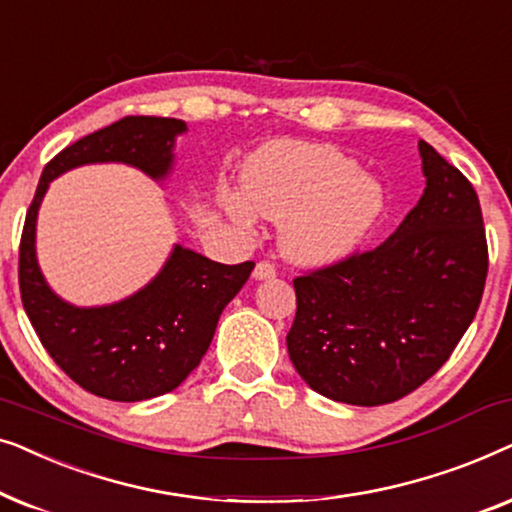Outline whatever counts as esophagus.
<instances>
[{"label":"esophagus","mask_w":512,"mask_h":512,"mask_svg":"<svg viewBox=\"0 0 512 512\" xmlns=\"http://www.w3.org/2000/svg\"><path fill=\"white\" fill-rule=\"evenodd\" d=\"M275 275H277V270H275V265H272V263H268V261L256 263V268H254L256 282H263V279H272Z\"/></svg>","instance_id":"34e87169"}]
</instances>
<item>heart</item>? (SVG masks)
<instances>
[{"label": "heart", "instance_id": "b5f03b06", "mask_svg": "<svg viewBox=\"0 0 512 512\" xmlns=\"http://www.w3.org/2000/svg\"><path fill=\"white\" fill-rule=\"evenodd\" d=\"M242 193H221L228 219L247 230L254 211L282 221V254L305 268L352 258L387 214L382 181L331 144L277 139L261 146L244 167Z\"/></svg>", "mask_w": 512, "mask_h": 512}]
</instances>
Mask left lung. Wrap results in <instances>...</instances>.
Returning a JSON list of instances; mask_svg holds the SVG:
<instances>
[{
	"label": "left lung",
	"instance_id": "8db88e82",
	"mask_svg": "<svg viewBox=\"0 0 512 512\" xmlns=\"http://www.w3.org/2000/svg\"><path fill=\"white\" fill-rule=\"evenodd\" d=\"M422 198L366 254L293 279L286 347L317 394L349 405L394 403L424 384L471 326L487 279L478 193L419 139Z\"/></svg>",
	"mask_w": 512,
	"mask_h": 512
}]
</instances>
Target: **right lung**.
<instances>
[{
	"mask_svg": "<svg viewBox=\"0 0 512 512\" xmlns=\"http://www.w3.org/2000/svg\"><path fill=\"white\" fill-rule=\"evenodd\" d=\"M179 118L128 116L62 149L44 167L25 216L18 279L23 307L51 359L90 394L135 403L177 389L198 368L230 300L254 263L223 265L174 244L149 284L111 305L79 307L48 286L37 261V216L53 179L74 167L123 163L153 181L174 167Z\"/></svg>",
	"mask_w": 512,
	"mask_h": 512,
	"instance_id": "right-lung-1",
	"label": "right lung"
}]
</instances>
